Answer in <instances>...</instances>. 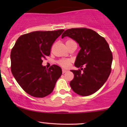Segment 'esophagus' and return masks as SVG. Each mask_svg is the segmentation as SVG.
Returning a JSON list of instances; mask_svg holds the SVG:
<instances>
[{"label": "esophagus", "mask_w": 127, "mask_h": 127, "mask_svg": "<svg viewBox=\"0 0 127 127\" xmlns=\"http://www.w3.org/2000/svg\"><path fill=\"white\" fill-rule=\"evenodd\" d=\"M66 72H67V70L64 69V68H63V69H62V72H63V73H65Z\"/></svg>", "instance_id": "obj_1"}]
</instances>
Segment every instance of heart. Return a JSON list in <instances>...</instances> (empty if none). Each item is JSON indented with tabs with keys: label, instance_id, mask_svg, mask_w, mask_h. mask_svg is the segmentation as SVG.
<instances>
[{
	"label": "heart",
	"instance_id": "obj_1",
	"mask_svg": "<svg viewBox=\"0 0 127 127\" xmlns=\"http://www.w3.org/2000/svg\"><path fill=\"white\" fill-rule=\"evenodd\" d=\"M71 60L70 59H61L58 61V64L63 67H67L70 64Z\"/></svg>",
	"mask_w": 127,
	"mask_h": 127
}]
</instances>
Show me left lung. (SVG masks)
I'll return each instance as SVG.
<instances>
[{
	"label": "left lung",
	"mask_w": 127,
	"mask_h": 127,
	"mask_svg": "<svg viewBox=\"0 0 127 127\" xmlns=\"http://www.w3.org/2000/svg\"><path fill=\"white\" fill-rule=\"evenodd\" d=\"M65 36L75 40L81 47L75 65L81 68L71 70L74 78L70 85L79 95H91L104 85L111 72L113 56L108 43L97 32L87 28L67 29L62 38Z\"/></svg>",
	"instance_id": "8db88e82"
}]
</instances>
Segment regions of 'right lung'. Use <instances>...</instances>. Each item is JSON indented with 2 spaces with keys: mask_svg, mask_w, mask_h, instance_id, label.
Returning a JSON list of instances; mask_svg holds the SVG:
<instances>
[{
  "mask_svg": "<svg viewBox=\"0 0 127 127\" xmlns=\"http://www.w3.org/2000/svg\"><path fill=\"white\" fill-rule=\"evenodd\" d=\"M63 29L55 31H36L21 35L11 52V69L20 87L27 94L42 98L50 94L62 74L59 65L49 68L42 65L50 55L52 44Z\"/></svg>",
  "mask_w": 127,
  "mask_h": 127,
  "instance_id": "add662e5",
  "label": "right lung"
}]
</instances>
